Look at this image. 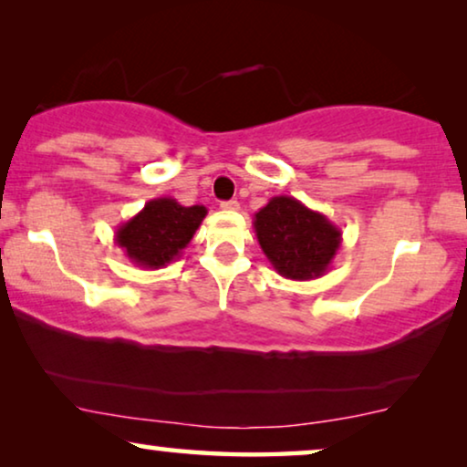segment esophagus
<instances>
[{
  "label": "esophagus",
  "mask_w": 467,
  "mask_h": 467,
  "mask_svg": "<svg viewBox=\"0 0 467 467\" xmlns=\"http://www.w3.org/2000/svg\"><path fill=\"white\" fill-rule=\"evenodd\" d=\"M221 208L227 210V213H235V210H240V203L235 200H229V202H221Z\"/></svg>",
  "instance_id": "34e87169"
}]
</instances>
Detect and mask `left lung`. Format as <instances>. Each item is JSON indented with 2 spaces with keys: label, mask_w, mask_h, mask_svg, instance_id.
<instances>
[{
  "label": "left lung",
  "mask_w": 467,
  "mask_h": 467,
  "mask_svg": "<svg viewBox=\"0 0 467 467\" xmlns=\"http://www.w3.org/2000/svg\"><path fill=\"white\" fill-rule=\"evenodd\" d=\"M253 225L267 261L289 280L321 278L342 244V232L327 216L289 195L272 197Z\"/></svg>",
  "instance_id": "obj_1"
}]
</instances>
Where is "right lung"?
Here are the masks:
<instances>
[{"mask_svg":"<svg viewBox=\"0 0 467 467\" xmlns=\"http://www.w3.org/2000/svg\"><path fill=\"white\" fill-rule=\"evenodd\" d=\"M206 214V206H182L171 197H157L146 202L130 221L120 223L114 242L131 264L159 270L181 257Z\"/></svg>","mask_w":467,"mask_h":467,"instance_id":"add662e5","label":"right lung"}]
</instances>
